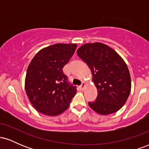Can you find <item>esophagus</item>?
<instances>
[{
  "instance_id": "34e87169",
  "label": "esophagus",
  "mask_w": 149,
  "mask_h": 149,
  "mask_svg": "<svg viewBox=\"0 0 149 149\" xmlns=\"http://www.w3.org/2000/svg\"><path fill=\"white\" fill-rule=\"evenodd\" d=\"M85 88V82H83V83H82L81 85H80V89L81 90H83Z\"/></svg>"
}]
</instances>
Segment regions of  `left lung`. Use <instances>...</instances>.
<instances>
[{"label":"left lung","mask_w":149,"mask_h":149,"mask_svg":"<svg viewBox=\"0 0 149 149\" xmlns=\"http://www.w3.org/2000/svg\"><path fill=\"white\" fill-rule=\"evenodd\" d=\"M77 54L90 68L97 90L95 102H88L100 115L117 112L127 102L131 91V78L127 64L114 50L102 42L80 46Z\"/></svg>","instance_id":"left-lung-1"}]
</instances>
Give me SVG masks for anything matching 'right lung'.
<instances>
[{"label":"right lung","instance_id":"add662e5","mask_svg":"<svg viewBox=\"0 0 149 149\" xmlns=\"http://www.w3.org/2000/svg\"><path fill=\"white\" fill-rule=\"evenodd\" d=\"M76 43H57L40 49L26 71L25 90L30 103L38 112L56 116L68 109L76 94L69 85L63 67L76 50Z\"/></svg>","mask_w":149,"mask_h":149}]
</instances>
